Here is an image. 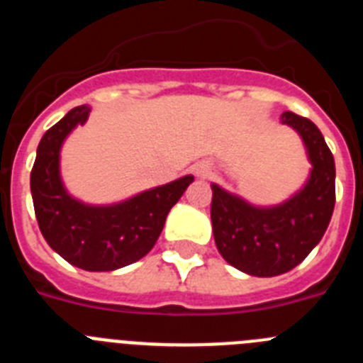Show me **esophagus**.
I'll return each mask as SVG.
<instances>
[{"instance_id":"obj_1","label":"esophagus","mask_w":363,"mask_h":363,"mask_svg":"<svg viewBox=\"0 0 363 363\" xmlns=\"http://www.w3.org/2000/svg\"><path fill=\"white\" fill-rule=\"evenodd\" d=\"M192 172L198 176V178H207V176H211V165L209 163H196V165L192 167Z\"/></svg>"}]
</instances>
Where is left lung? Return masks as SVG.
I'll use <instances>...</instances> for the list:
<instances>
[{
  "label": "left lung",
  "mask_w": 363,
  "mask_h": 363,
  "mask_svg": "<svg viewBox=\"0 0 363 363\" xmlns=\"http://www.w3.org/2000/svg\"><path fill=\"white\" fill-rule=\"evenodd\" d=\"M280 121L300 136L309 176L293 196L255 205L211 184L214 242L227 264L251 277H278L301 264L318 245L335 209V158L322 133L307 118L284 112Z\"/></svg>",
  "instance_id": "1"
}]
</instances>
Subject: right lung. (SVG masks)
I'll return each mask as SVG.
<instances>
[{"instance_id": "right-lung-1", "label": "right lung", "mask_w": 363, "mask_h": 363, "mask_svg": "<svg viewBox=\"0 0 363 363\" xmlns=\"http://www.w3.org/2000/svg\"><path fill=\"white\" fill-rule=\"evenodd\" d=\"M92 107L79 105L41 138L30 172V192L43 238L54 252L83 271L104 272L142 259L156 243L167 214L194 176L138 192L114 203H86L72 196L62 178V147Z\"/></svg>"}]
</instances>
